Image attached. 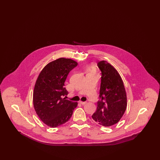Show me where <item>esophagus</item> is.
Listing matches in <instances>:
<instances>
[{"label": "esophagus", "instance_id": "esophagus-1", "mask_svg": "<svg viewBox=\"0 0 160 160\" xmlns=\"http://www.w3.org/2000/svg\"><path fill=\"white\" fill-rule=\"evenodd\" d=\"M79 102H80V104H81L82 105H84V104H86L87 103L86 102H83V101H80Z\"/></svg>", "mask_w": 160, "mask_h": 160}]
</instances>
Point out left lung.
I'll return each instance as SVG.
<instances>
[{
	"mask_svg": "<svg viewBox=\"0 0 160 160\" xmlns=\"http://www.w3.org/2000/svg\"><path fill=\"white\" fill-rule=\"evenodd\" d=\"M101 71L99 98L96 112L92 116L95 122L104 127L117 123L124 114L127 99L122 78L114 67L107 61H99Z\"/></svg>",
	"mask_w": 160,
	"mask_h": 160,
	"instance_id": "left-lung-1",
	"label": "left lung"
}]
</instances>
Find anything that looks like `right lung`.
I'll use <instances>...</instances> for the list:
<instances>
[{"label":"right lung","instance_id":"1","mask_svg":"<svg viewBox=\"0 0 160 160\" xmlns=\"http://www.w3.org/2000/svg\"><path fill=\"white\" fill-rule=\"evenodd\" d=\"M71 59L61 58L48 63L38 76L33 93L35 110L47 126L55 128L67 122L78 103L66 99L64 83L77 65Z\"/></svg>","mask_w":160,"mask_h":160}]
</instances>
